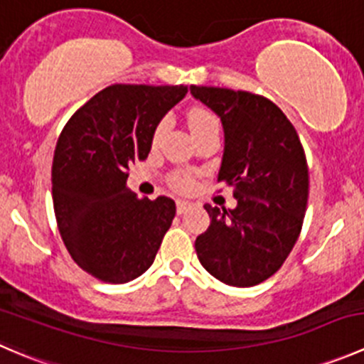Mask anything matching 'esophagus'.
Here are the masks:
<instances>
[{"instance_id":"obj_1","label":"esophagus","mask_w":364,"mask_h":364,"mask_svg":"<svg viewBox=\"0 0 364 364\" xmlns=\"http://www.w3.org/2000/svg\"><path fill=\"white\" fill-rule=\"evenodd\" d=\"M193 206L192 200H185V199H178L176 200V210H178V213H185L186 210H190V208Z\"/></svg>"}]
</instances>
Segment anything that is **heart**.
<instances>
[{
  "label": "heart",
  "mask_w": 364,
  "mask_h": 364,
  "mask_svg": "<svg viewBox=\"0 0 364 364\" xmlns=\"http://www.w3.org/2000/svg\"><path fill=\"white\" fill-rule=\"evenodd\" d=\"M188 126L190 129H192V135L196 136V139L197 136L204 135V133L218 132V129H220V122H218L217 115L204 110V108H192V110L188 112ZM167 128H168V121L167 119H161L153 133L154 144L164 136V133L167 132ZM171 185L174 186L176 190H183V192H185V190L192 188L193 179L192 176L186 174V172H174V174L171 176Z\"/></svg>",
  "instance_id": "1"
}]
</instances>
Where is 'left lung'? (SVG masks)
<instances>
[{"mask_svg":"<svg viewBox=\"0 0 364 364\" xmlns=\"http://www.w3.org/2000/svg\"><path fill=\"white\" fill-rule=\"evenodd\" d=\"M190 92L220 117L225 146L218 183L238 199L235 210L204 206L211 222L196 240L197 257L222 283L254 287L283 267L301 235L309 192L304 147L267 97L196 85Z\"/></svg>","mask_w":364,"mask_h":364,"instance_id":"left-lung-1","label":"left lung"}]
</instances>
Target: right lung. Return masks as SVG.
I'll list each match as a JSON object with an SVG mask.
<instances>
[{"mask_svg": "<svg viewBox=\"0 0 364 364\" xmlns=\"http://www.w3.org/2000/svg\"><path fill=\"white\" fill-rule=\"evenodd\" d=\"M186 85H110L67 121L53 158V208L70 257L96 279L121 284L153 264L176 215L171 197L126 188L129 165L151 151L158 122Z\"/></svg>", "mask_w": 364, "mask_h": 364, "instance_id": "right-lung-1", "label": "right lung"}]
</instances>
